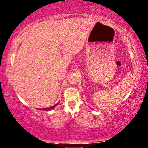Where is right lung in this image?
Wrapping results in <instances>:
<instances>
[{"instance_id":"add662e5","label":"right lung","mask_w":148,"mask_h":148,"mask_svg":"<svg viewBox=\"0 0 148 148\" xmlns=\"http://www.w3.org/2000/svg\"><path fill=\"white\" fill-rule=\"evenodd\" d=\"M59 104V102H57V103L56 105H54V106H51V107H49V108H44V109L43 108H42V109H39V110H44V111H50V110H53V108H55V107L57 106Z\"/></svg>"}]
</instances>
